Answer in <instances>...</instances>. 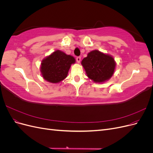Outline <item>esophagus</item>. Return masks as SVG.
Instances as JSON below:
<instances>
[{
	"label": "esophagus",
	"mask_w": 153,
	"mask_h": 153,
	"mask_svg": "<svg viewBox=\"0 0 153 153\" xmlns=\"http://www.w3.org/2000/svg\"><path fill=\"white\" fill-rule=\"evenodd\" d=\"M76 59L77 62L79 63V62H80V61H81V57H77L76 58Z\"/></svg>",
	"instance_id": "34e87169"
}]
</instances>
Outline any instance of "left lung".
Wrapping results in <instances>:
<instances>
[{
	"instance_id": "obj_1",
	"label": "left lung",
	"mask_w": 153,
	"mask_h": 153,
	"mask_svg": "<svg viewBox=\"0 0 153 153\" xmlns=\"http://www.w3.org/2000/svg\"><path fill=\"white\" fill-rule=\"evenodd\" d=\"M87 76L96 83H103L112 76L115 71V62L110 55L99 50H92L82 61Z\"/></svg>"
}]
</instances>
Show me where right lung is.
Returning a JSON list of instances; mask_svg holds the SVG:
<instances>
[{"label":"right lung","instance_id":"1","mask_svg":"<svg viewBox=\"0 0 153 153\" xmlns=\"http://www.w3.org/2000/svg\"><path fill=\"white\" fill-rule=\"evenodd\" d=\"M75 63V59L71 55L56 50L41 62V75L45 80L59 83L67 77L71 65Z\"/></svg>","mask_w":153,"mask_h":153}]
</instances>
